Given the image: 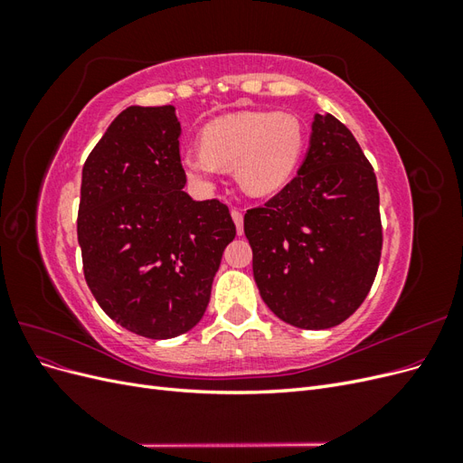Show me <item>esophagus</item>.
Masks as SVG:
<instances>
[{
  "instance_id": "34e87169",
  "label": "esophagus",
  "mask_w": 463,
  "mask_h": 463,
  "mask_svg": "<svg viewBox=\"0 0 463 463\" xmlns=\"http://www.w3.org/2000/svg\"><path fill=\"white\" fill-rule=\"evenodd\" d=\"M232 218L235 222V228H237V233H243V213H240V210H232Z\"/></svg>"
}]
</instances>
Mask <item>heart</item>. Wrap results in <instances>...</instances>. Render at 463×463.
<instances>
[{
    "instance_id": "heart-1",
    "label": "heart",
    "mask_w": 463,
    "mask_h": 463,
    "mask_svg": "<svg viewBox=\"0 0 463 463\" xmlns=\"http://www.w3.org/2000/svg\"><path fill=\"white\" fill-rule=\"evenodd\" d=\"M305 145L301 121L288 111H237L204 125L201 146L181 152L189 181L210 185L235 170L249 197H269L282 189L299 164Z\"/></svg>"
}]
</instances>
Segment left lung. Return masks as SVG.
Wrapping results in <instances>:
<instances>
[{
    "mask_svg": "<svg viewBox=\"0 0 463 463\" xmlns=\"http://www.w3.org/2000/svg\"><path fill=\"white\" fill-rule=\"evenodd\" d=\"M243 228L260 298L278 318L322 330L352 317L383 250L376 175L352 131L317 114L298 175L247 210Z\"/></svg>",
    "mask_w": 463,
    "mask_h": 463,
    "instance_id": "obj_1",
    "label": "left lung"
}]
</instances>
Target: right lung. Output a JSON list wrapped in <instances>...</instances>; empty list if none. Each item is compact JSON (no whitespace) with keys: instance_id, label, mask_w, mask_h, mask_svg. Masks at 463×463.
<instances>
[{"instance_id":"1","label":"right lung","mask_w":463,"mask_h":463,"mask_svg":"<svg viewBox=\"0 0 463 463\" xmlns=\"http://www.w3.org/2000/svg\"><path fill=\"white\" fill-rule=\"evenodd\" d=\"M174 106H129L82 165L77 237L102 311L133 334L175 338L203 318L223 249L228 206L193 201Z\"/></svg>"}]
</instances>
